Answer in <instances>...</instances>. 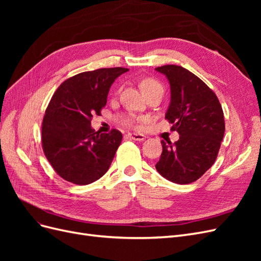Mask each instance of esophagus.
Returning <instances> with one entry per match:
<instances>
[{
	"mask_svg": "<svg viewBox=\"0 0 261 261\" xmlns=\"http://www.w3.org/2000/svg\"><path fill=\"white\" fill-rule=\"evenodd\" d=\"M127 136L133 140H137V141H143L146 138V136L143 135V134H136V133H129L127 134Z\"/></svg>",
	"mask_w": 261,
	"mask_h": 261,
	"instance_id": "obj_1",
	"label": "esophagus"
}]
</instances>
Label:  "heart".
<instances>
[{
  "instance_id": "b5f03b06",
  "label": "heart",
  "mask_w": 261,
  "mask_h": 261,
  "mask_svg": "<svg viewBox=\"0 0 261 261\" xmlns=\"http://www.w3.org/2000/svg\"><path fill=\"white\" fill-rule=\"evenodd\" d=\"M140 89L143 90V92L145 94L154 91V90H161L163 91L162 88V85L158 82L154 78L151 77H146L144 80H141L140 82ZM139 121V118L133 116V115H124L121 117V123L126 125V126H129V127H134L137 124V122Z\"/></svg>"
}]
</instances>
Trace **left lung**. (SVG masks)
Segmentation results:
<instances>
[{"label":"left lung","mask_w":261,"mask_h":261,"mask_svg":"<svg viewBox=\"0 0 261 261\" xmlns=\"http://www.w3.org/2000/svg\"><path fill=\"white\" fill-rule=\"evenodd\" d=\"M169 80L171 102L165 118L179 139L162 140V153L156 171L176 184L200 178L215 163L225 124L218 97L199 77L177 65L156 67Z\"/></svg>","instance_id":"8db88e82"}]
</instances>
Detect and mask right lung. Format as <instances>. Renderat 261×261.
Returning a JSON list of instances; mask_svg holds the SVG:
<instances>
[{"label": "right lung", "instance_id": "right-lung-1", "mask_svg": "<svg viewBox=\"0 0 261 261\" xmlns=\"http://www.w3.org/2000/svg\"><path fill=\"white\" fill-rule=\"evenodd\" d=\"M127 70L111 67L80 73L63 82L54 92L42 121V149L63 179L88 185L109 170L122 133L94 132L91 118L101 114L110 87Z\"/></svg>", "mask_w": 261, "mask_h": 261}]
</instances>
